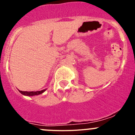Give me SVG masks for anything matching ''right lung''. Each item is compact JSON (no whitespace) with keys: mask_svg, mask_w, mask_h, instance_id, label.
Segmentation results:
<instances>
[{"mask_svg":"<svg viewBox=\"0 0 135 135\" xmlns=\"http://www.w3.org/2000/svg\"><path fill=\"white\" fill-rule=\"evenodd\" d=\"M46 90V89H43V90L41 91H22L19 90V91L20 92L22 95H25V96H35V95H38L40 94L43 93Z\"/></svg>","mask_w":135,"mask_h":135,"instance_id":"1","label":"right lung"}]
</instances>
